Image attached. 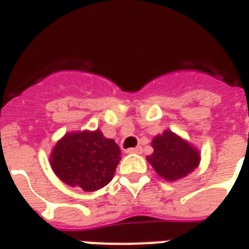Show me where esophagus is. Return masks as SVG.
I'll return each instance as SVG.
<instances>
[{"instance_id": "obj_1", "label": "esophagus", "mask_w": 249, "mask_h": 249, "mask_svg": "<svg viewBox=\"0 0 249 249\" xmlns=\"http://www.w3.org/2000/svg\"><path fill=\"white\" fill-rule=\"evenodd\" d=\"M142 149H141V146H136V148H130L126 151V153H136V155H140Z\"/></svg>"}]
</instances>
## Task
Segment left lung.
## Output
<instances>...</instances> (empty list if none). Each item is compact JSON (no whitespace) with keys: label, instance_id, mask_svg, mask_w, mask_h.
<instances>
[{"label":"left lung","instance_id":"left-lung-1","mask_svg":"<svg viewBox=\"0 0 249 249\" xmlns=\"http://www.w3.org/2000/svg\"><path fill=\"white\" fill-rule=\"evenodd\" d=\"M152 146L153 153L146 159L157 175L167 181L185 178L200 162L197 149L171 130L156 136L152 141Z\"/></svg>","mask_w":249,"mask_h":249}]
</instances>
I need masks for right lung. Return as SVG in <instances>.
Here are the masks:
<instances>
[{
	"mask_svg": "<svg viewBox=\"0 0 249 249\" xmlns=\"http://www.w3.org/2000/svg\"><path fill=\"white\" fill-rule=\"evenodd\" d=\"M121 160V151L101 130L68 133L58 141L51 155L56 176L71 187L93 192L113 178Z\"/></svg>",
	"mask_w": 249,
	"mask_h": 249,
	"instance_id": "add662e5",
	"label": "right lung"
}]
</instances>
